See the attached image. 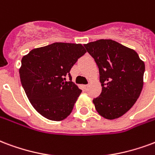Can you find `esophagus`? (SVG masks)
Segmentation results:
<instances>
[{
	"label": "esophagus",
	"mask_w": 155,
	"mask_h": 155,
	"mask_svg": "<svg viewBox=\"0 0 155 155\" xmlns=\"http://www.w3.org/2000/svg\"><path fill=\"white\" fill-rule=\"evenodd\" d=\"M89 84H85V85H84V89H88V88H89Z\"/></svg>",
	"instance_id": "1"
}]
</instances>
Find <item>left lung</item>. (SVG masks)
I'll return each instance as SVG.
<instances>
[{"mask_svg":"<svg viewBox=\"0 0 155 155\" xmlns=\"http://www.w3.org/2000/svg\"><path fill=\"white\" fill-rule=\"evenodd\" d=\"M84 46L99 71L102 92L93 99L95 108L104 118H118L141 93L145 63L136 51L113 40L100 39Z\"/></svg>","mask_w":155,"mask_h":155,"instance_id":"left-lung-1","label":"left lung"}]
</instances>
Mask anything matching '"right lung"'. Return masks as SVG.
<instances>
[{"label":"right lung","mask_w":155,"mask_h":155,"mask_svg":"<svg viewBox=\"0 0 155 155\" xmlns=\"http://www.w3.org/2000/svg\"><path fill=\"white\" fill-rule=\"evenodd\" d=\"M85 52L81 44L54 42L33 49L22 58V86L31 104L44 117L59 121L71 114L82 90L71 81L70 71Z\"/></svg>","instance_id":"right-lung-1"}]
</instances>
